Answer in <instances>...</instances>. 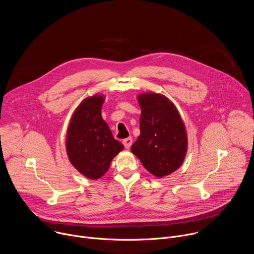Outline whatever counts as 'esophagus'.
<instances>
[{"mask_svg":"<svg viewBox=\"0 0 254 254\" xmlns=\"http://www.w3.org/2000/svg\"><path fill=\"white\" fill-rule=\"evenodd\" d=\"M123 143H124V146H125L127 149H129L130 146H131V143H132V137L129 136V137L125 138V139L123 140Z\"/></svg>","mask_w":254,"mask_h":254,"instance_id":"34e87169","label":"esophagus"}]
</instances>
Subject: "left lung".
<instances>
[{
	"instance_id": "1",
	"label": "left lung",
	"mask_w": 254,
	"mask_h": 254,
	"mask_svg": "<svg viewBox=\"0 0 254 254\" xmlns=\"http://www.w3.org/2000/svg\"><path fill=\"white\" fill-rule=\"evenodd\" d=\"M141 110L140 133L131 153L157 178H163L182 166L188 136L185 124L176 105L165 95L142 92L137 95Z\"/></svg>"
}]
</instances>
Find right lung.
<instances>
[{"mask_svg": "<svg viewBox=\"0 0 254 254\" xmlns=\"http://www.w3.org/2000/svg\"><path fill=\"white\" fill-rule=\"evenodd\" d=\"M105 96L84 98L72 115L66 133L68 159L80 174L91 180L101 178L113 159L124 150L101 117Z\"/></svg>", "mask_w": 254, "mask_h": 254, "instance_id": "1", "label": "right lung"}]
</instances>
